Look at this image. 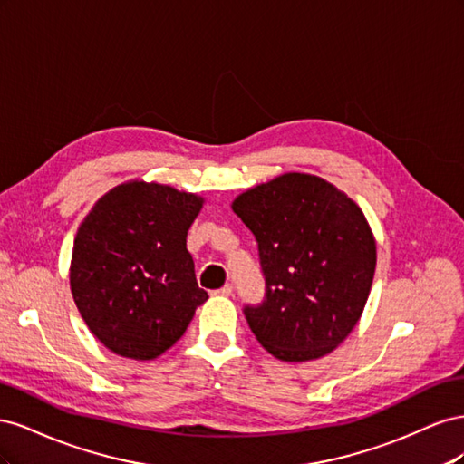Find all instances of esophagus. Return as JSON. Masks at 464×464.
Segmentation results:
<instances>
[{"label": "esophagus", "instance_id": "34e87169", "mask_svg": "<svg viewBox=\"0 0 464 464\" xmlns=\"http://www.w3.org/2000/svg\"><path fill=\"white\" fill-rule=\"evenodd\" d=\"M232 292H234V286H232V285H224V286L218 290V294H222V296H232Z\"/></svg>", "mask_w": 464, "mask_h": 464}]
</instances>
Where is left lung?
Returning <instances> with one entry per match:
<instances>
[{
  "instance_id": "1",
  "label": "left lung",
  "mask_w": 464,
  "mask_h": 464,
  "mask_svg": "<svg viewBox=\"0 0 464 464\" xmlns=\"http://www.w3.org/2000/svg\"><path fill=\"white\" fill-rule=\"evenodd\" d=\"M234 213L256 236L265 296L246 304L256 339L285 362L329 354L358 323L375 271L360 207L325 179L285 174L242 193Z\"/></svg>"
}]
</instances>
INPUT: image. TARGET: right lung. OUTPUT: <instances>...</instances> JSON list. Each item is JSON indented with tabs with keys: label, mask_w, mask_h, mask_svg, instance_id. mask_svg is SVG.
I'll use <instances>...</instances> for the list:
<instances>
[{
	"label": "right lung",
	"mask_w": 464,
	"mask_h": 464,
	"mask_svg": "<svg viewBox=\"0 0 464 464\" xmlns=\"http://www.w3.org/2000/svg\"><path fill=\"white\" fill-rule=\"evenodd\" d=\"M201 205L198 195L130 181L82 220L69 280L81 317L111 353L160 356L208 298L186 247Z\"/></svg>",
	"instance_id": "obj_1"
}]
</instances>
